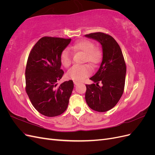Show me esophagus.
<instances>
[{
  "mask_svg": "<svg viewBox=\"0 0 155 155\" xmlns=\"http://www.w3.org/2000/svg\"><path fill=\"white\" fill-rule=\"evenodd\" d=\"M74 85H78V84L79 83V82L76 81H74Z\"/></svg>",
  "mask_w": 155,
  "mask_h": 155,
  "instance_id": "34e87169",
  "label": "esophagus"
}]
</instances>
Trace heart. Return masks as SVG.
I'll return each mask as SVG.
<instances>
[{"mask_svg": "<svg viewBox=\"0 0 155 155\" xmlns=\"http://www.w3.org/2000/svg\"><path fill=\"white\" fill-rule=\"evenodd\" d=\"M70 50L74 53L83 54V62H87L91 65H96L101 59V51L98 47L94 46L92 41L83 39L75 43L70 46ZM60 62L64 68H68L72 62V54L68 49H64L60 55ZM92 72V69L88 64L75 65L67 73L69 79L75 81H82Z\"/></svg>", "mask_w": 155, "mask_h": 155, "instance_id": "obj_1", "label": "heart"}]
</instances>
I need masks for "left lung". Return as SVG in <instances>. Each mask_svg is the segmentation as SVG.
<instances>
[{
  "label": "left lung",
  "instance_id": "obj_1",
  "mask_svg": "<svg viewBox=\"0 0 155 155\" xmlns=\"http://www.w3.org/2000/svg\"><path fill=\"white\" fill-rule=\"evenodd\" d=\"M101 43L103 59L99 70L90 78L96 84L86 85L85 100L88 107L97 112L112 109L122 96L125 81L126 64L119 45L111 35L103 32L85 35ZM101 82L102 86L98 84Z\"/></svg>",
  "mask_w": 155,
  "mask_h": 155
}]
</instances>
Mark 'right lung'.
<instances>
[{
  "label": "right lung",
  "instance_id": "obj_1",
  "mask_svg": "<svg viewBox=\"0 0 155 155\" xmlns=\"http://www.w3.org/2000/svg\"><path fill=\"white\" fill-rule=\"evenodd\" d=\"M71 39L43 37L30 51L25 70V90L35 109L48 117L61 115L66 110L74 88L72 80L58 87L64 71L60 55Z\"/></svg>",
  "mask_w": 155,
  "mask_h": 155
}]
</instances>
